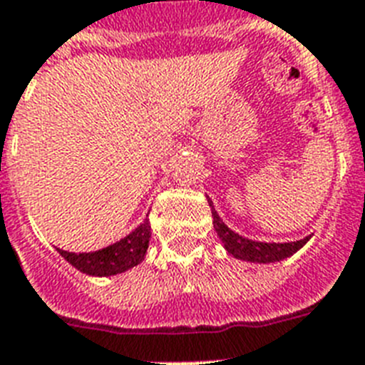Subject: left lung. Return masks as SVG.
I'll list each match as a JSON object with an SVG mask.
<instances>
[{"label":"left lung","instance_id":"obj_1","mask_svg":"<svg viewBox=\"0 0 365 365\" xmlns=\"http://www.w3.org/2000/svg\"><path fill=\"white\" fill-rule=\"evenodd\" d=\"M210 208H212L213 229L217 232L219 240L223 242L227 253L232 255L234 259L247 260V262H259V264H268V262H279L287 259L296 251L302 250L309 242L311 236H306L304 240L296 242H285V244H275V242H255V240L245 238L242 234L234 232L223 223V219L219 217V213L213 208V202L208 198Z\"/></svg>","mask_w":365,"mask_h":365}]
</instances>
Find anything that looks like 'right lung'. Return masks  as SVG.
<instances>
[{
    "label": "right lung",
    "instance_id": "right-lung-1",
    "mask_svg": "<svg viewBox=\"0 0 365 365\" xmlns=\"http://www.w3.org/2000/svg\"><path fill=\"white\" fill-rule=\"evenodd\" d=\"M150 238H152V227H150V219L146 217L144 223L138 225L131 234H127L125 238L108 247L91 253H69L63 250H58V253L82 274L108 277V275L123 274L127 269L140 264L146 257Z\"/></svg>",
    "mask_w": 365,
    "mask_h": 365
}]
</instances>
